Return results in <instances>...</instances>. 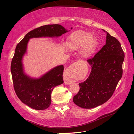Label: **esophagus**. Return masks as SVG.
Instances as JSON below:
<instances>
[{"label": "esophagus", "mask_w": 134, "mask_h": 134, "mask_svg": "<svg viewBox=\"0 0 134 134\" xmlns=\"http://www.w3.org/2000/svg\"><path fill=\"white\" fill-rule=\"evenodd\" d=\"M76 66V63H74L65 70L64 75H63V78H64V81L65 84L70 85L74 81V79H75L77 71L75 69Z\"/></svg>", "instance_id": "34e87169"}]
</instances>
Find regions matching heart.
<instances>
[{
  "label": "heart",
  "mask_w": 134,
  "mask_h": 134,
  "mask_svg": "<svg viewBox=\"0 0 134 134\" xmlns=\"http://www.w3.org/2000/svg\"><path fill=\"white\" fill-rule=\"evenodd\" d=\"M65 46L70 50H77L81 48V56L87 58L91 56L96 49L97 41L91 33L77 31L69 36Z\"/></svg>",
  "instance_id": "heart-1"
}]
</instances>
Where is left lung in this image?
I'll return each instance as SVG.
<instances>
[{"instance_id":"8db88e82","label":"left lung","mask_w":134,"mask_h":134,"mask_svg":"<svg viewBox=\"0 0 134 134\" xmlns=\"http://www.w3.org/2000/svg\"><path fill=\"white\" fill-rule=\"evenodd\" d=\"M103 31L106 32V44L87 60L92 71L87 80L79 83L80 90L73 97L74 103L80 108H96L107 102L122 77L125 54L121 45L116 38Z\"/></svg>"}]
</instances>
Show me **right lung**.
<instances>
[{
	"mask_svg": "<svg viewBox=\"0 0 134 134\" xmlns=\"http://www.w3.org/2000/svg\"><path fill=\"white\" fill-rule=\"evenodd\" d=\"M69 31L61 25H46L29 32L16 45L10 67L13 87L18 98L31 108L44 110L50 106L54 88L64 83V66L55 67L39 78L27 75L24 71L22 59L26 53L29 41L33 38H57Z\"/></svg>",
	"mask_w": 134,
	"mask_h": 134,
	"instance_id": "add662e5",
	"label": "right lung"
}]
</instances>
